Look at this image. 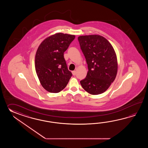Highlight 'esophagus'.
I'll return each instance as SVG.
<instances>
[{"label":"esophagus","mask_w":148,"mask_h":148,"mask_svg":"<svg viewBox=\"0 0 148 148\" xmlns=\"http://www.w3.org/2000/svg\"><path fill=\"white\" fill-rule=\"evenodd\" d=\"M72 73L73 75H76V71H72Z\"/></svg>","instance_id":"esophagus-1"}]
</instances>
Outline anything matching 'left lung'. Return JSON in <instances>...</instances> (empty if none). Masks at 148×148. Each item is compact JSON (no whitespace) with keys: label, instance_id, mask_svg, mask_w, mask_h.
<instances>
[{"label":"left lung","instance_id":"1","mask_svg":"<svg viewBox=\"0 0 148 148\" xmlns=\"http://www.w3.org/2000/svg\"><path fill=\"white\" fill-rule=\"evenodd\" d=\"M78 39L88 68L86 77L80 81L82 87L90 94H102L116 77L115 50L110 42L99 35L80 36Z\"/></svg>","mask_w":148,"mask_h":148}]
</instances>
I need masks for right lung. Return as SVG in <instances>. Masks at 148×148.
I'll list each match as a JSON object with an SVG mask.
<instances>
[{
	"label": "right lung",
	"instance_id": "right-lung-1",
	"mask_svg": "<svg viewBox=\"0 0 148 148\" xmlns=\"http://www.w3.org/2000/svg\"><path fill=\"white\" fill-rule=\"evenodd\" d=\"M75 38L74 35L57 33L46 38L38 47L35 58L36 73L42 87L50 92L62 90L72 76L63 53Z\"/></svg>",
	"mask_w": 148,
	"mask_h": 148
}]
</instances>
